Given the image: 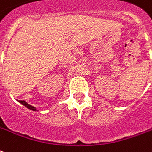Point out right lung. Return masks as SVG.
<instances>
[{
  "label": "right lung",
  "mask_w": 152,
  "mask_h": 152,
  "mask_svg": "<svg viewBox=\"0 0 152 152\" xmlns=\"http://www.w3.org/2000/svg\"><path fill=\"white\" fill-rule=\"evenodd\" d=\"M19 102L20 103V104H22L23 105H25V107H27L28 108H29V109L32 110V111H36V108H35L34 107H32V106H31L30 104H28V103H26L25 101H24V100H19Z\"/></svg>",
  "instance_id": "add662e5"
}]
</instances>
